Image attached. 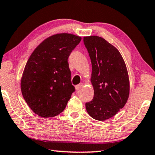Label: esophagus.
Segmentation results:
<instances>
[{"instance_id":"34e87169","label":"esophagus","mask_w":155,"mask_h":155,"mask_svg":"<svg viewBox=\"0 0 155 155\" xmlns=\"http://www.w3.org/2000/svg\"><path fill=\"white\" fill-rule=\"evenodd\" d=\"M83 86H84V84H78V85H76L75 88L78 91H79L80 89H81L82 87H83Z\"/></svg>"}]
</instances>
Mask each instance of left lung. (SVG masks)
<instances>
[{
	"label": "left lung",
	"instance_id": "8db88e82",
	"mask_svg": "<svg viewBox=\"0 0 155 155\" xmlns=\"http://www.w3.org/2000/svg\"><path fill=\"white\" fill-rule=\"evenodd\" d=\"M84 42L91 60L94 88V97L85 104V108L92 118L104 121L116 115L127 101V69L119 51L105 39L87 36Z\"/></svg>",
	"mask_w": 155,
	"mask_h": 155
}]
</instances>
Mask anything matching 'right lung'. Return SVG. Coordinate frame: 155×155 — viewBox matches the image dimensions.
<instances>
[{
    "label": "right lung",
    "mask_w": 155,
    "mask_h": 155,
    "mask_svg": "<svg viewBox=\"0 0 155 155\" xmlns=\"http://www.w3.org/2000/svg\"><path fill=\"white\" fill-rule=\"evenodd\" d=\"M81 38L58 33L41 42L28 60L21 79L22 95L41 117H51L65 108L75 88L68 59Z\"/></svg>",
    "instance_id": "right-lung-1"
}]
</instances>
